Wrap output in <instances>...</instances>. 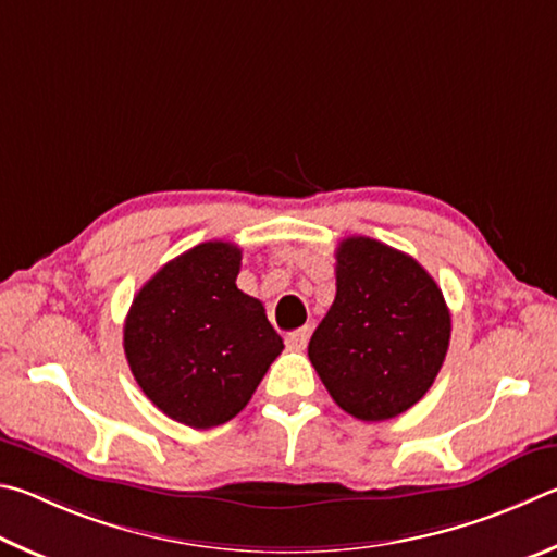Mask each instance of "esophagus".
<instances>
[{"instance_id":"34e87169","label":"esophagus","mask_w":557,"mask_h":557,"mask_svg":"<svg viewBox=\"0 0 557 557\" xmlns=\"http://www.w3.org/2000/svg\"><path fill=\"white\" fill-rule=\"evenodd\" d=\"M308 339H310V327L294 330V333L286 335V347H288V349H296V352H300V349H306Z\"/></svg>"}]
</instances>
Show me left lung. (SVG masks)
Masks as SVG:
<instances>
[{"mask_svg":"<svg viewBox=\"0 0 557 557\" xmlns=\"http://www.w3.org/2000/svg\"><path fill=\"white\" fill-rule=\"evenodd\" d=\"M337 294L308 357L335 404L359 421H388L421 401L450 345V310L413 257L369 237L335 251Z\"/></svg>","mask_w":557,"mask_h":557,"instance_id":"8db88e82","label":"left lung"}]
</instances>
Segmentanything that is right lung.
<instances>
[{
  "mask_svg": "<svg viewBox=\"0 0 557 557\" xmlns=\"http://www.w3.org/2000/svg\"><path fill=\"white\" fill-rule=\"evenodd\" d=\"M239 263L237 244H198L146 281L124 323L136 384L198 431L232 421L284 349L261 300L237 288Z\"/></svg>",
  "mask_w": 557,
  "mask_h": 557,
  "instance_id": "obj_1",
  "label": "right lung"
}]
</instances>
